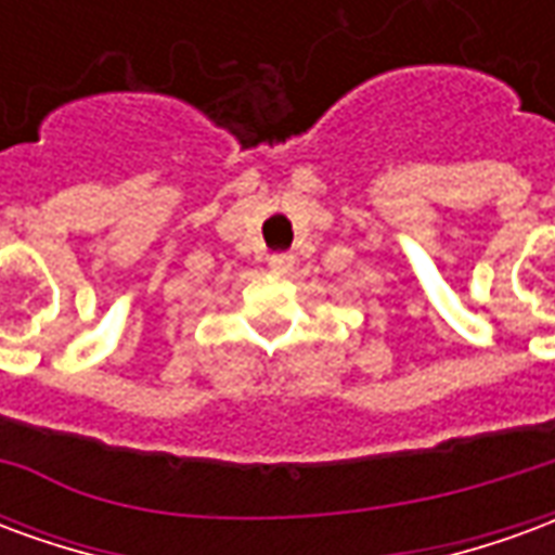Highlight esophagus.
Returning a JSON list of instances; mask_svg holds the SVG:
<instances>
[{
  "label": "esophagus",
  "mask_w": 555,
  "mask_h": 555,
  "mask_svg": "<svg viewBox=\"0 0 555 555\" xmlns=\"http://www.w3.org/2000/svg\"><path fill=\"white\" fill-rule=\"evenodd\" d=\"M294 261H297V258H294L291 253H276V255H270V258H267L270 270H273V273H279V276L291 273V270H294Z\"/></svg>",
  "instance_id": "1"
}]
</instances>
